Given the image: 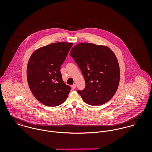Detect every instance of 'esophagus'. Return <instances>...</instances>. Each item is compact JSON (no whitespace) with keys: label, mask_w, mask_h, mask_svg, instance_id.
I'll return each instance as SVG.
<instances>
[{"label":"esophagus","mask_w":152,"mask_h":152,"mask_svg":"<svg viewBox=\"0 0 152 152\" xmlns=\"http://www.w3.org/2000/svg\"><path fill=\"white\" fill-rule=\"evenodd\" d=\"M76 87H77L76 84H73V85H72V86H71V88H72L73 89H75V88H76Z\"/></svg>","instance_id":"esophagus-1"}]
</instances>
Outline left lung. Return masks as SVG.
<instances>
[{
    "label": "left lung",
    "mask_w": 152,
    "mask_h": 152,
    "mask_svg": "<svg viewBox=\"0 0 152 152\" xmlns=\"http://www.w3.org/2000/svg\"><path fill=\"white\" fill-rule=\"evenodd\" d=\"M70 56L80 68L86 87L78 90L83 101L92 106L101 105L113 96L120 80L116 56L107 46L88 43L77 44Z\"/></svg>",
    "instance_id": "obj_1"
}]
</instances>
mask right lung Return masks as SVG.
<instances>
[{"mask_svg": "<svg viewBox=\"0 0 152 152\" xmlns=\"http://www.w3.org/2000/svg\"><path fill=\"white\" fill-rule=\"evenodd\" d=\"M72 44L58 42L40 47L28 60V86L35 98L46 106H58L68 96L71 87L63 81L60 68Z\"/></svg>", "mask_w": 152, "mask_h": 152, "instance_id": "add662e5", "label": "right lung"}]
</instances>
